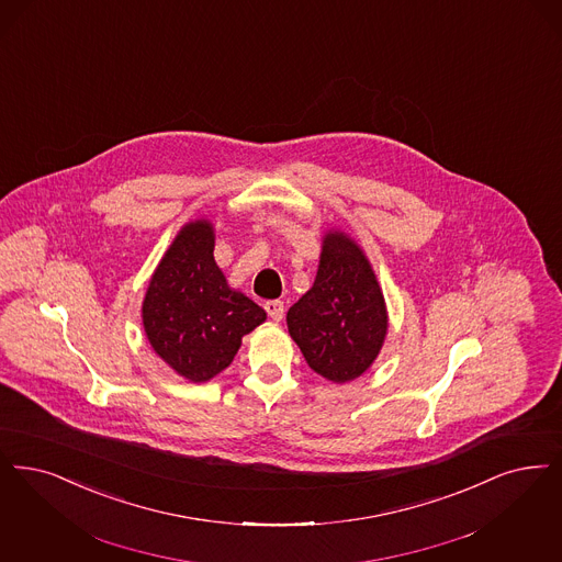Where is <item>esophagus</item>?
<instances>
[{
	"label": "esophagus",
	"instance_id": "esophagus-1",
	"mask_svg": "<svg viewBox=\"0 0 562 562\" xmlns=\"http://www.w3.org/2000/svg\"><path fill=\"white\" fill-rule=\"evenodd\" d=\"M266 312L273 322H280L284 317V303L282 301H268L266 303Z\"/></svg>",
	"mask_w": 562,
	"mask_h": 562
}]
</instances>
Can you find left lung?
<instances>
[{
  "label": "left lung",
  "mask_w": 562,
  "mask_h": 562,
  "mask_svg": "<svg viewBox=\"0 0 562 562\" xmlns=\"http://www.w3.org/2000/svg\"><path fill=\"white\" fill-rule=\"evenodd\" d=\"M289 333L319 376L347 382L376 360L386 335L379 282L361 248L342 234L324 238L314 286L286 314Z\"/></svg>",
  "instance_id": "1"
}]
</instances>
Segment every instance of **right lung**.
<instances>
[{
    "instance_id": "1",
    "label": "right lung",
    "mask_w": 562,
    "mask_h": 562,
    "mask_svg": "<svg viewBox=\"0 0 562 562\" xmlns=\"http://www.w3.org/2000/svg\"><path fill=\"white\" fill-rule=\"evenodd\" d=\"M213 227L188 224L158 263L144 299V330L178 374L204 382L225 370L266 312L225 284L213 259Z\"/></svg>"
}]
</instances>
